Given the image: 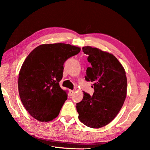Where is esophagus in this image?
<instances>
[{"label":"esophagus","instance_id":"34e87169","mask_svg":"<svg viewBox=\"0 0 150 150\" xmlns=\"http://www.w3.org/2000/svg\"><path fill=\"white\" fill-rule=\"evenodd\" d=\"M69 92H70L71 95H72V94L75 92V91H74V90H73V91H72V90H70V91H69Z\"/></svg>","mask_w":150,"mask_h":150}]
</instances>
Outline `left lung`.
Segmentation results:
<instances>
[{"instance_id": "left-lung-1", "label": "left lung", "mask_w": 150, "mask_h": 150, "mask_svg": "<svg viewBox=\"0 0 150 150\" xmlns=\"http://www.w3.org/2000/svg\"><path fill=\"white\" fill-rule=\"evenodd\" d=\"M82 49L91 64L86 69L85 79L93 83L94 92L92 96L83 92L82 101L76 108L83 124L98 129L112 121L123 105L127 91L126 72L112 54L89 46Z\"/></svg>"}]
</instances>
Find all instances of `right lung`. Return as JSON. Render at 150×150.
Returning <instances> with one entry per match:
<instances>
[{
  "instance_id": "obj_1",
  "label": "right lung",
  "mask_w": 150,
  "mask_h": 150,
  "mask_svg": "<svg viewBox=\"0 0 150 150\" xmlns=\"http://www.w3.org/2000/svg\"><path fill=\"white\" fill-rule=\"evenodd\" d=\"M80 51L69 44H43L25 58L19 73L18 91L23 106L34 119L48 122L58 116L67 99L59 84L64 64Z\"/></svg>"
}]
</instances>
